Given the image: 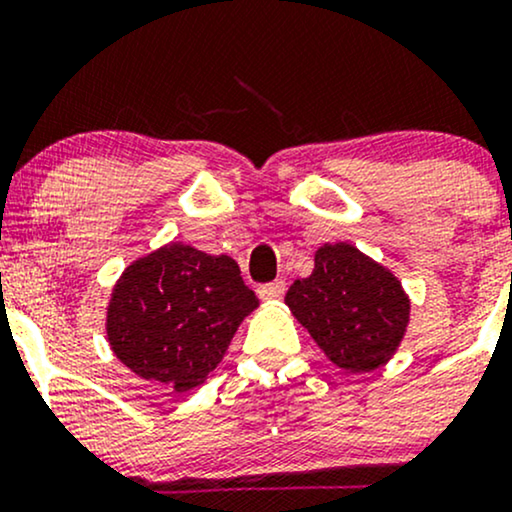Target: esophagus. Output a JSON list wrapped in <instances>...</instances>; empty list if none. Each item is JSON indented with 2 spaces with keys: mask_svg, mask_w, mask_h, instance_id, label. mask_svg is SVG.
<instances>
[{
  "mask_svg": "<svg viewBox=\"0 0 512 512\" xmlns=\"http://www.w3.org/2000/svg\"><path fill=\"white\" fill-rule=\"evenodd\" d=\"M286 291V281L284 279H276L272 284H262L257 293H260L262 301H274V298H281Z\"/></svg>",
  "mask_w": 512,
  "mask_h": 512,
  "instance_id": "obj_1",
  "label": "esophagus"
}]
</instances>
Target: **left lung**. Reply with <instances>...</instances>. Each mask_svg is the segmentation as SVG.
<instances>
[{"mask_svg":"<svg viewBox=\"0 0 512 512\" xmlns=\"http://www.w3.org/2000/svg\"><path fill=\"white\" fill-rule=\"evenodd\" d=\"M284 303L334 366L373 373L397 354L411 301L402 281L351 243H325Z\"/></svg>","mask_w":512,"mask_h":512,"instance_id":"1","label":"left lung"}]
</instances>
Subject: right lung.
<instances>
[{
    "mask_svg": "<svg viewBox=\"0 0 512 512\" xmlns=\"http://www.w3.org/2000/svg\"><path fill=\"white\" fill-rule=\"evenodd\" d=\"M257 305L233 257L168 243L137 257L115 281L105 337L134 375L190 392L207 383Z\"/></svg>",
    "mask_w": 512,
    "mask_h": 512,
    "instance_id": "1",
    "label": "right lung"
}]
</instances>
